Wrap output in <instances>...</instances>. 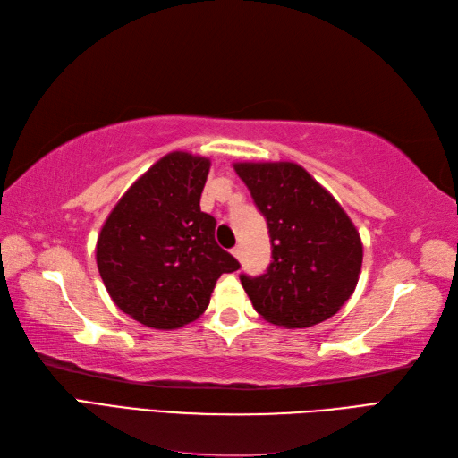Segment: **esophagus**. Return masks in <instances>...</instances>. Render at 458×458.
<instances>
[{
  "label": "esophagus",
  "instance_id": "obj_1",
  "mask_svg": "<svg viewBox=\"0 0 458 458\" xmlns=\"http://www.w3.org/2000/svg\"><path fill=\"white\" fill-rule=\"evenodd\" d=\"M231 254H233L234 258H237V259H241V258H242V250H241V246H234L233 250H231Z\"/></svg>",
  "mask_w": 458,
  "mask_h": 458
}]
</instances>
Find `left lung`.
<instances>
[{
	"instance_id": "left-lung-1",
	"label": "left lung",
	"mask_w": 458,
	"mask_h": 458,
	"mask_svg": "<svg viewBox=\"0 0 458 458\" xmlns=\"http://www.w3.org/2000/svg\"><path fill=\"white\" fill-rule=\"evenodd\" d=\"M234 172L267 221L271 263L242 288L266 321L284 328L323 323L350 300L363 242L330 192L294 162H237Z\"/></svg>"
}]
</instances>
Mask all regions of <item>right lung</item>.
I'll list each match as a JSON object with an SVG mask.
<instances>
[{"label":"right lung","mask_w":458,"mask_h":458,"mask_svg":"<svg viewBox=\"0 0 458 458\" xmlns=\"http://www.w3.org/2000/svg\"><path fill=\"white\" fill-rule=\"evenodd\" d=\"M210 158L175 150L150 165L108 214L97 267L116 306L135 321L174 330L199 318L216 281L241 266L216 242L200 210Z\"/></svg>","instance_id":"obj_1"}]
</instances>
